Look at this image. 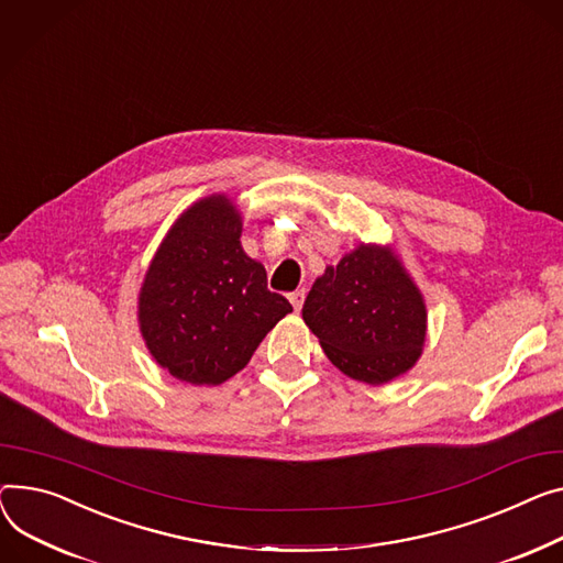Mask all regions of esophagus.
Masks as SVG:
<instances>
[{"label":"esophagus","instance_id":"34e87169","mask_svg":"<svg viewBox=\"0 0 563 563\" xmlns=\"http://www.w3.org/2000/svg\"><path fill=\"white\" fill-rule=\"evenodd\" d=\"M287 298H289V303H291L294 312H298V310L303 308V298H306V291H303V289H296V291H291Z\"/></svg>","mask_w":563,"mask_h":563}]
</instances>
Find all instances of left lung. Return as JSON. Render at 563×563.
I'll use <instances>...</instances> for the list:
<instances>
[{"mask_svg":"<svg viewBox=\"0 0 563 563\" xmlns=\"http://www.w3.org/2000/svg\"><path fill=\"white\" fill-rule=\"evenodd\" d=\"M303 321L344 376L385 385L419 362L428 308L394 246L360 242L314 280Z\"/></svg>","mask_w":563,"mask_h":563,"instance_id":"left-lung-1","label":"left lung"}]
</instances>
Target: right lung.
<instances>
[{"label":"right lung","mask_w":563,"mask_h":563,"mask_svg":"<svg viewBox=\"0 0 563 563\" xmlns=\"http://www.w3.org/2000/svg\"><path fill=\"white\" fill-rule=\"evenodd\" d=\"M242 212L227 195L183 210L137 294L144 346L190 385H221L242 371L265 334L291 312L240 242Z\"/></svg>","instance_id":"add662e5"}]
</instances>
